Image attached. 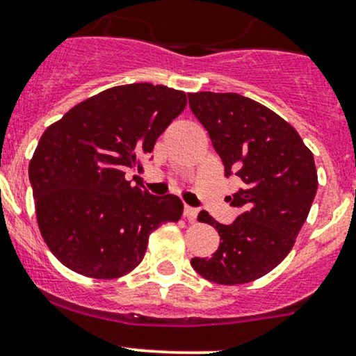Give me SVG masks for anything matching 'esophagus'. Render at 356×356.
I'll use <instances>...</instances> for the list:
<instances>
[{
	"label": "esophagus",
	"mask_w": 356,
	"mask_h": 356,
	"mask_svg": "<svg viewBox=\"0 0 356 356\" xmlns=\"http://www.w3.org/2000/svg\"><path fill=\"white\" fill-rule=\"evenodd\" d=\"M183 216L186 217V219L188 220H193L197 219V216H198V209H195V207H190V205H185V209H183Z\"/></svg>",
	"instance_id": "obj_1"
}]
</instances>
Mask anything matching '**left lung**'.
<instances>
[{"label":"left lung","instance_id":"8db88e82","mask_svg":"<svg viewBox=\"0 0 356 356\" xmlns=\"http://www.w3.org/2000/svg\"><path fill=\"white\" fill-rule=\"evenodd\" d=\"M190 108L209 132L225 177L243 186L227 197L241 209L224 225L205 210L200 222L217 229L219 250L192 266L213 284L239 285L271 271L290 253L317 192L314 156L296 129L261 103L238 93H190Z\"/></svg>","mask_w":356,"mask_h":356}]
</instances>
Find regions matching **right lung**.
<instances>
[{
    "mask_svg": "<svg viewBox=\"0 0 356 356\" xmlns=\"http://www.w3.org/2000/svg\"><path fill=\"white\" fill-rule=\"evenodd\" d=\"M186 106L163 85L110 88L72 106L42 134L29 178L40 234L64 266L85 277L118 278L143 261L149 234L178 222L177 195L156 197L125 175Z\"/></svg>",
    "mask_w": 356,
    "mask_h": 356,
    "instance_id": "add662e5",
    "label": "right lung"
}]
</instances>
